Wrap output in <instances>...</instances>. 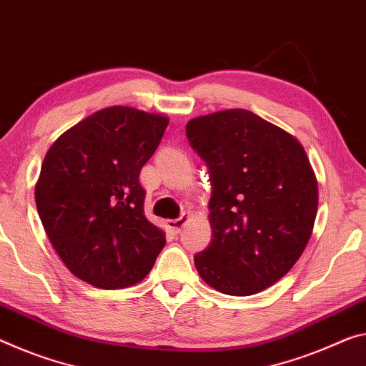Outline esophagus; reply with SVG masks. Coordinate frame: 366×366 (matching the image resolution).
<instances>
[{"label": "esophagus", "instance_id": "esophagus-1", "mask_svg": "<svg viewBox=\"0 0 366 366\" xmlns=\"http://www.w3.org/2000/svg\"><path fill=\"white\" fill-rule=\"evenodd\" d=\"M189 217H185V214H182L181 218H176V219H167V228H169L174 234H179L181 233L182 226L185 224V222H187Z\"/></svg>", "mask_w": 366, "mask_h": 366}]
</instances>
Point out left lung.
Listing matches in <instances>:
<instances>
[{"instance_id":"8db88e82","label":"left lung","mask_w":366,"mask_h":366,"mask_svg":"<svg viewBox=\"0 0 366 366\" xmlns=\"http://www.w3.org/2000/svg\"><path fill=\"white\" fill-rule=\"evenodd\" d=\"M185 135L212 184V241L194 262L208 285L249 297L274 285L308 244L317 182L305 149L244 109L192 119Z\"/></svg>"}]
</instances>
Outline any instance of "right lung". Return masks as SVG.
I'll use <instances>...</instances> for the list:
<instances>
[{
    "mask_svg": "<svg viewBox=\"0 0 366 366\" xmlns=\"http://www.w3.org/2000/svg\"><path fill=\"white\" fill-rule=\"evenodd\" d=\"M169 120L133 107L97 110L45 154L36 204L51 246L69 272L92 287L143 280L164 247L144 217L140 171Z\"/></svg>",
    "mask_w": 366,
    "mask_h": 366,
    "instance_id": "obj_1",
    "label": "right lung"
}]
</instances>
